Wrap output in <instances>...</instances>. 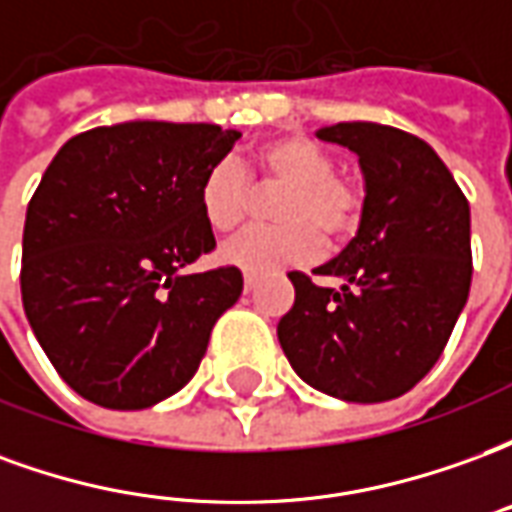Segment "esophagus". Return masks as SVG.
<instances>
[{
    "instance_id": "1",
    "label": "esophagus",
    "mask_w": 512,
    "mask_h": 512,
    "mask_svg": "<svg viewBox=\"0 0 512 512\" xmlns=\"http://www.w3.org/2000/svg\"><path fill=\"white\" fill-rule=\"evenodd\" d=\"M244 290L246 293H252V290H255V277H252V274H246L244 277Z\"/></svg>"
}]
</instances>
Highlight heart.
Segmentation results:
<instances>
[{
  "label": "heart",
  "mask_w": 512,
  "mask_h": 512,
  "mask_svg": "<svg viewBox=\"0 0 512 512\" xmlns=\"http://www.w3.org/2000/svg\"><path fill=\"white\" fill-rule=\"evenodd\" d=\"M252 180L279 183L271 216L279 224L249 227L222 246V257L246 274H271L282 266L304 263L321 252L326 241H343L362 219V186L334 172V158L307 136H277L255 153ZM252 191L244 169L233 158L213 164L200 186V208L216 233L244 222Z\"/></svg>",
  "instance_id": "heart-1"
}]
</instances>
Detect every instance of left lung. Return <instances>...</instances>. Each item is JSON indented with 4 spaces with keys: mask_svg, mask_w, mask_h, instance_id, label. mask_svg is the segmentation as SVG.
Returning a JSON list of instances; mask_svg holds the SVG:
<instances>
[{
    "mask_svg": "<svg viewBox=\"0 0 512 512\" xmlns=\"http://www.w3.org/2000/svg\"><path fill=\"white\" fill-rule=\"evenodd\" d=\"M359 156L365 205L340 255L315 268L321 288L288 274L296 301L277 337L301 381L348 403L406 395L450 340L472 285L469 202L419 136L378 123L318 131Z\"/></svg>",
    "mask_w": 512,
    "mask_h": 512,
    "instance_id": "left-lung-1",
    "label": "left lung"
}]
</instances>
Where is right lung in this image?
Wrapping results in <instances>:
<instances>
[{"instance_id": "add662e5", "label": "right lung", "mask_w": 512, "mask_h": 512, "mask_svg": "<svg viewBox=\"0 0 512 512\" xmlns=\"http://www.w3.org/2000/svg\"><path fill=\"white\" fill-rule=\"evenodd\" d=\"M213 123L131 120L68 139L24 222L21 301L62 381L95 406L161 403L197 373L244 277L183 274L216 238L205 172L238 142Z\"/></svg>"}]
</instances>
